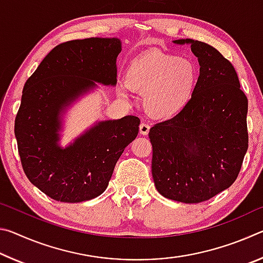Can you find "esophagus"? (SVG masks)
<instances>
[{
    "label": "esophagus",
    "instance_id": "esophagus-1",
    "mask_svg": "<svg viewBox=\"0 0 263 263\" xmlns=\"http://www.w3.org/2000/svg\"><path fill=\"white\" fill-rule=\"evenodd\" d=\"M149 128H151V126L148 125V124H146V123H141L140 125H139V131H140V133H141L142 136L148 135Z\"/></svg>",
    "mask_w": 263,
    "mask_h": 263
}]
</instances>
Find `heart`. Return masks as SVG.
I'll use <instances>...</instances> for the list:
<instances>
[{"instance_id": "1", "label": "heart", "mask_w": 263, "mask_h": 263, "mask_svg": "<svg viewBox=\"0 0 263 263\" xmlns=\"http://www.w3.org/2000/svg\"><path fill=\"white\" fill-rule=\"evenodd\" d=\"M125 83L132 90L141 92L142 103L149 115L171 118L193 101L198 83V69L188 58L149 51L128 64ZM122 94H126L124 89Z\"/></svg>"}]
</instances>
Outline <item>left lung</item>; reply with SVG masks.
<instances>
[{
  "instance_id": "left-lung-1",
  "label": "left lung",
  "mask_w": 263,
  "mask_h": 263,
  "mask_svg": "<svg viewBox=\"0 0 263 263\" xmlns=\"http://www.w3.org/2000/svg\"><path fill=\"white\" fill-rule=\"evenodd\" d=\"M175 43L189 44L198 58V83L183 111L149 130L152 175L163 197L194 204L237 180L248 148V100L219 51L193 39Z\"/></svg>"
}]
</instances>
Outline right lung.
Here are the masks:
<instances>
[{
    "label": "right lung",
    "instance_id": "1",
    "mask_svg": "<svg viewBox=\"0 0 263 263\" xmlns=\"http://www.w3.org/2000/svg\"><path fill=\"white\" fill-rule=\"evenodd\" d=\"M117 38L75 39L57 45L26 80L15 118L17 147L25 175L54 201L78 203L100 196L140 119L102 122L67 148L57 145L60 110L94 87L116 84Z\"/></svg>",
    "mask_w": 263,
    "mask_h": 263
}]
</instances>
